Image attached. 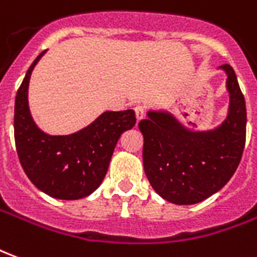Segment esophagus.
<instances>
[{
  "instance_id": "1",
  "label": "esophagus",
  "mask_w": 257,
  "mask_h": 257,
  "mask_svg": "<svg viewBox=\"0 0 257 257\" xmlns=\"http://www.w3.org/2000/svg\"><path fill=\"white\" fill-rule=\"evenodd\" d=\"M134 112H136V117H137V120H141L144 117V113H145V108H144L143 105H137V106L134 108Z\"/></svg>"
}]
</instances>
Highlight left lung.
<instances>
[{"mask_svg":"<svg viewBox=\"0 0 257 257\" xmlns=\"http://www.w3.org/2000/svg\"><path fill=\"white\" fill-rule=\"evenodd\" d=\"M230 92L228 116L209 132H191L167 112H148L144 136L145 174L154 190L176 205L205 201L230 181L246 140V106L235 72L221 65Z\"/></svg>","mask_w":257,"mask_h":257,"instance_id":"obj_1","label":"left lung"}]
</instances>
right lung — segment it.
<instances>
[{"mask_svg": "<svg viewBox=\"0 0 257 257\" xmlns=\"http://www.w3.org/2000/svg\"><path fill=\"white\" fill-rule=\"evenodd\" d=\"M41 52L29 67L15 99V144L29 180L58 199H80L101 185L121 133L136 124L132 109L105 112L70 136H48L33 121L27 102L29 80Z\"/></svg>", "mask_w": 257, "mask_h": 257, "instance_id": "add662e5", "label": "right lung"}]
</instances>
